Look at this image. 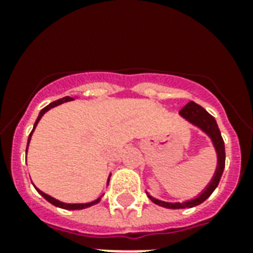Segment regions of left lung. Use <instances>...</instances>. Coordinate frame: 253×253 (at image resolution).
Segmentation results:
<instances>
[{
	"mask_svg": "<svg viewBox=\"0 0 253 253\" xmlns=\"http://www.w3.org/2000/svg\"><path fill=\"white\" fill-rule=\"evenodd\" d=\"M180 117L184 118L185 121H188L190 125H193L197 128H200L204 134H206L209 136V139L211 140L212 147L215 150L216 154V168L215 172H214V176L211 177V180L206 185V188L200 193L197 194L196 197H193L190 200H186L184 202H167V201L158 200L152 197L148 192L147 196L150 198L154 204L162 206V208L167 209H189V208H194L197 205L202 204L204 201H206L209 197L211 196V193L214 192L219 184L220 177H222V173H223L224 169V162H226V152H224V142L222 139V135H220L219 127L216 125L215 118L210 115L208 111L205 110L204 107L200 106L198 103L190 102L181 109L180 111Z\"/></svg>",
	"mask_w": 253,
	"mask_h": 253,
	"instance_id": "obj_1",
	"label": "left lung"
}]
</instances>
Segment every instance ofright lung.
<instances>
[{
  "mask_svg": "<svg viewBox=\"0 0 253 253\" xmlns=\"http://www.w3.org/2000/svg\"><path fill=\"white\" fill-rule=\"evenodd\" d=\"M75 98H72V97H64V98H60L57 99V101H53V102H51L49 105H47V106L44 107V109H42L41 113H39V115H38L37 121H35V123H34V128L33 131H31V134H30L29 136V140H27V148H26V154H27V150H29V144H30V140H31V136H33V132L34 130H35V127L38 126V123H39V121L42 119V117L47 113L48 110H51L52 107L55 106H59V105H61V103L64 102H68V101H73ZM109 180H110V176H109V178H107V185H109ZM35 186V185H34ZM35 189L38 190V193L41 194L44 200H47L49 202V204H52L53 206H56V208H60V209H65V210H83V209H86V208H90V206H93V205L98 204L99 201H101V198H102V196H99L97 200L91 201V202H85V204H67V202H61V201L56 200V198H53V197L48 196V194H45L44 192H42L41 189H38L37 186H35Z\"/></svg>",
  "mask_w": 253,
  "mask_h": 253,
  "instance_id": "obj_1",
  "label": "right lung"
}]
</instances>
